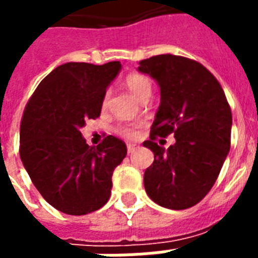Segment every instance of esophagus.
I'll return each mask as SVG.
<instances>
[{"mask_svg":"<svg viewBox=\"0 0 258 258\" xmlns=\"http://www.w3.org/2000/svg\"><path fill=\"white\" fill-rule=\"evenodd\" d=\"M138 149H139V146H138V145H133V143H130V145H127V151H128V154L135 153V151H137Z\"/></svg>","mask_w":258,"mask_h":258,"instance_id":"obj_1","label":"esophagus"}]
</instances>
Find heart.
<instances>
[{
    "label": "heart",
    "instance_id": "obj_1",
    "mask_svg": "<svg viewBox=\"0 0 258 258\" xmlns=\"http://www.w3.org/2000/svg\"><path fill=\"white\" fill-rule=\"evenodd\" d=\"M125 87L130 89V92L133 93L134 96L139 99V100H146L149 99L153 91V82L150 80L143 74H130L127 75V78L124 79ZM109 92L104 93L103 100H101V105L105 107L108 103ZM142 127V123H130V124H121L116 128V131L120 134L121 137L127 138V139H135L139 135V128Z\"/></svg>",
    "mask_w": 258,
    "mask_h": 258
}]
</instances>
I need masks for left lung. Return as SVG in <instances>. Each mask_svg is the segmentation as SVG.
I'll return each mask as SVG.
<instances>
[{
	"mask_svg": "<svg viewBox=\"0 0 258 258\" xmlns=\"http://www.w3.org/2000/svg\"><path fill=\"white\" fill-rule=\"evenodd\" d=\"M139 64L161 87V105L143 143L154 153L146 192L163 208H191L216 183L230 150L232 109L214 75L196 60L158 54ZM170 133L177 142L165 150L155 139Z\"/></svg>",
	"mask_w": 258,
	"mask_h": 258,
	"instance_id": "obj_1",
	"label": "left lung"
}]
</instances>
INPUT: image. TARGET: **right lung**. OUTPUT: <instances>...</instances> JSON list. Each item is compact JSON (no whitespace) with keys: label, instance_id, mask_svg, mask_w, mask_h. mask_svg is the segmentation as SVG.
Here are the masks:
<instances>
[{"label":"right lung","instance_id":"add662e5","mask_svg":"<svg viewBox=\"0 0 258 258\" xmlns=\"http://www.w3.org/2000/svg\"><path fill=\"white\" fill-rule=\"evenodd\" d=\"M120 62H67L38 84L20 125V157L42 198L60 212L84 216L103 208L112 174L127 155L125 143L108 135L88 146L80 128L100 116L105 89Z\"/></svg>","mask_w":258,"mask_h":258}]
</instances>
